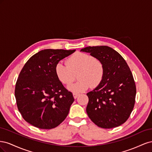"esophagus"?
Listing matches in <instances>:
<instances>
[{"label": "esophagus", "mask_w": 152, "mask_h": 152, "mask_svg": "<svg viewBox=\"0 0 152 152\" xmlns=\"http://www.w3.org/2000/svg\"><path fill=\"white\" fill-rule=\"evenodd\" d=\"M73 98H74L75 99H76L77 98V96H79V94L77 93H73Z\"/></svg>", "instance_id": "obj_1"}]
</instances>
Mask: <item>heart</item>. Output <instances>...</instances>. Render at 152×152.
<instances>
[{
  "instance_id": "b5f03b06",
  "label": "heart",
  "mask_w": 152,
  "mask_h": 152,
  "mask_svg": "<svg viewBox=\"0 0 152 152\" xmlns=\"http://www.w3.org/2000/svg\"><path fill=\"white\" fill-rule=\"evenodd\" d=\"M66 64L59 62L55 66V72L61 83L69 85L75 80V75L79 80L68 86L73 93H79L88 89L91 86L95 88L102 83L104 75L103 61L91 55L77 53L69 58Z\"/></svg>"
}]
</instances>
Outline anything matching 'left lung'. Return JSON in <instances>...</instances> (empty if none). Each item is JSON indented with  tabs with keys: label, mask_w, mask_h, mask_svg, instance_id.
<instances>
[{
	"label": "left lung",
	"mask_w": 152,
	"mask_h": 152,
	"mask_svg": "<svg viewBox=\"0 0 152 152\" xmlns=\"http://www.w3.org/2000/svg\"><path fill=\"white\" fill-rule=\"evenodd\" d=\"M80 51L101 59L104 66L102 83L87 94L88 117L104 129L122 125L129 117L135 103L136 88L129 67L120 54L106 45L89 46Z\"/></svg>",
	"instance_id": "left-lung-1"
}]
</instances>
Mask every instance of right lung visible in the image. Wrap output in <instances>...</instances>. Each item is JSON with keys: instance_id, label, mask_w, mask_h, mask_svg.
Listing matches in <instances>:
<instances>
[{"instance_id": "1", "label": "right lung", "mask_w": 152, "mask_h": 152, "mask_svg": "<svg viewBox=\"0 0 152 152\" xmlns=\"http://www.w3.org/2000/svg\"><path fill=\"white\" fill-rule=\"evenodd\" d=\"M75 51L42 50L32 56L22 68L16 84L15 98L18 110L31 125L50 129L67 117L74 98L58 79L55 66Z\"/></svg>"}]
</instances>
